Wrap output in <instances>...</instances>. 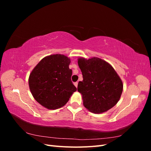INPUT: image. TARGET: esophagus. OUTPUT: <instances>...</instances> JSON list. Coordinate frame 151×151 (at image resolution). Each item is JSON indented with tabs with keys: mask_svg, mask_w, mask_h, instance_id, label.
Instances as JSON below:
<instances>
[{
	"mask_svg": "<svg viewBox=\"0 0 151 151\" xmlns=\"http://www.w3.org/2000/svg\"><path fill=\"white\" fill-rule=\"evenodd\" d=\"M74 84L75 85V86H76V88H77V85H78V82H76V83H74Z\"/></svg>",
	"mask_w": 151,
	"mask_h": 151,
	"instance_id": "34e87169",
	"label": "esophagus"
}]
</instances>
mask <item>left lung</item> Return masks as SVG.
I'll return each instance as SVG.
<instances>
[{"mask_svg":"<svg viewBox=\"0 0 151 151\" xmlns=\"http://www.w3.org/2000/svg\"><path fill=\"white\" fill-rule=\"evenodd\" d=\"M83 81L77 91L83 95L84 106L91 112L101 113L113 108L123 91L120 77L108 63L99 58L78 59Z\"/></svg>","mask_w":151,"mask_h":151,"instance_id":"1","label":"left lung"}]
</instances>
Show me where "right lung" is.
<instances>
[{
	"mask_svg": "<svg viewBox=\"0 0 151 151\" xmlns=\"http://www.w3.org/2000/svg\"><path fill=\"white\" fill-rule=\"evenodd\" d=\"M67 57L60 54L45 57L31 72L29 86L40 104L50 109L61 108L77 91L71 81L72 71Z\"/></svg>",
	"mask_w": 151,
	"mask_h": 151,
	"instance_id": "right-lung-1",
	"label": "right lung"
}]
</instances>
